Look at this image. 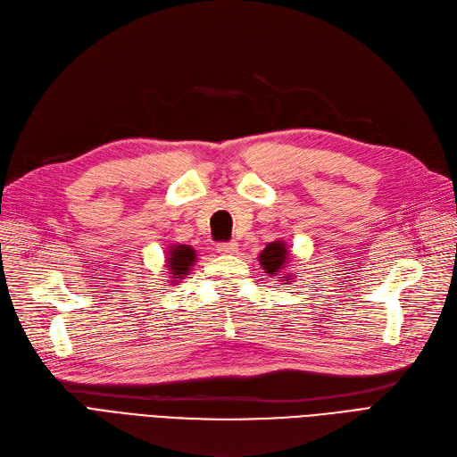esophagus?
<instances>
[{"label":"esophagus","mask_w":457,"mask_h":457,"mask_svg":"<svg viewBox=\"0 0 457 457\" xmlns=\"http://www.w3.org/2000/svg\"><path fill=\"white\" fill-rule=\"evenodd\" d=\"M216 250L220 252V254H235V252L239 250V245L237 243H220V245H216Z\"/></svg>","instance_id":"34e87169"}]
</instances>
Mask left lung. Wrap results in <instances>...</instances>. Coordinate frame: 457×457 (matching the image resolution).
<instances>
[{"label":"left lung","mask_w":457,"mask_h":457,"mask_svg":"<svg viewBox=\"0 0 457 457\" xmlns=\"http://www.w3.org/2000/svg\"><path fill=\"white\" fill-rule=\"evenodd\" d=\"M258 262L263 269V273H267L269 277H277L286 280L284 284H290L294 282V275L290 273H284L286 269H288V263L292 262V254H290V248L284 241H273L269 243L258 256Z\"/></svg>","instance_id":"obj_1"}]
</instances>
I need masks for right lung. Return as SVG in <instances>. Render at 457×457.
Instances as JSON below:
<instances>
[{
	"label": "right lung",
	"instance_id": "right-lung-1",
	"mask_svg": "<svg viewBox=\"0 0 457 457\" xmlns=\"http://www.w3.org/2000/svg\"><path fill=\"white\" fill-rule=\"evenodd\" d=\"M195 260H197V254L190 245H180V243L169 245L165 252V267H167L169 282H171V286L192 271Z\"/></svg>",
	"mask_w": 457,
	"mask_h": 457
}]
</instances>
